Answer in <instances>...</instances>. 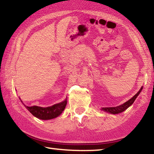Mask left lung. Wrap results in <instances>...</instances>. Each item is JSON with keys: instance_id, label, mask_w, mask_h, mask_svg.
<instances>
[{"instance_id": "left-lung-1", "label": "left lung", "mask_w": 154, "mask_h": 154, "mask_svg": "<svg viewBox=\"0 0 154 154\" xmlns=\"http://www.w3.org/2000/svg\"><path fill=\"white\" fill-rule=\"evenodd\" d=\"M142 89H143V87L140 88V90L136 94H135L133 96V97H132V98H130L129 100L127 101V102H126L124 104H122V105L118 106H114V107L103 108L102 110L105 111L106 112H108V113H112V114H118V113H122V112H123L124 111L126 110V109L128 108L130 105H132V103L134 102L135 99L137 98L138 95L139 94L140 91H141Z\"/></svg>"}]
</instances>
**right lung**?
I'll use <instances>...</instances> for the list:
<instances>
[{
	"label": "right lung",
	"mask_w": 154,
	"mask_h": 154,
	"mask_svg": "<svg viewBox=\"0 0 154 154\" xmlns=\"http://www.w3.org/2000/svg\"><path fill=\"white\" fill-rule=\"evenodd\" d=\"M66 103L67 101L66 99L63 102L49 106V107H41L38 106H25L36 118L46 120V119H51L59 116L64 111Z\"/></svg>",
	"instance_id": "right-lung-1"
}]
</instances>
